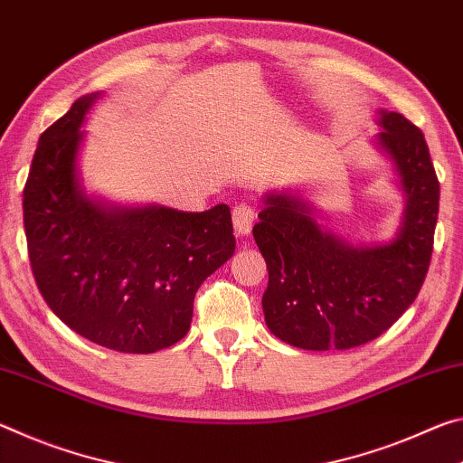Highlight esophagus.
<instances>
[{
    "instance_id": "34e87169",
    "label": "esophagus",
    "mask_w": 463,
    "mask_h": 463,
    "mask_svg": "<svg viewBox=\"0 0 463 463\" xmlns=\"http://www.w3.org/2000/svg\"><path fill=\"white\" fill-rule=\"evenodd\" d=\"M254 217H256V211L250 203H238L236 207H233L232 219H233V227H236L240 236H248L254 225Z\"/></svg>"
}]
</instances>
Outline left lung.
Returning a JSON list of instances; mask_svg holds the SVG:
<instances>
[{"instance_id": "8db88e82", "label": "left lung", "mask_w": 463, "mask_h": 463, "mask_svg": "<svg viewBox=\"0 0 463 463\" xmlns=\"http://www.w3.org/2000/svg\"><path fill=\"white\" fill-rule=\"evenodd\" d=\"M382 147L406 194L404 225L388 246L353 248L322 232L298 196L269 194L254 225L267 260L264 320L283 343L345 351L383 335L416 299L427 277L439 215V180L419 127L382 112Z\"/></svg>"}]
</instances>
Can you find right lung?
<instances>
[{
  "mask_svg": "<svg viewBox=\"0 0 463 463\" xmlns=\"http://www.w3.org/2000/svg\"><path fill=\"white\" fill-rule=\"evenodd\" d=\"M78 98L41 135L24 186L28 259L43 299L80 336L118 353H156L191 328L196 289L236 250L227 204L182 213L104 209L75 180Z\"/></svg>",
  "mask_w": 463,
  "mask_h": 463,
  "instance_id": "right-lung-1",
  "label": "right lung"
}]
</instances>
